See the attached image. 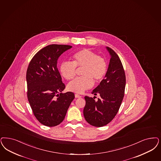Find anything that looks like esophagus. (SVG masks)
<instances>
[{
    "label": "esophagus",
    "mask_w": 161,
    "mask_h": 161,
    "mask_svg": "<svg viewBox=\"0 0 161 161\" xmlns=\"http://www.w3.org/2000/svg\"><path fill=\"white\" fill-rule=\"evenodd\" d=\"M75 97L76 98H80V97H81V96H80V95H79L77 93H76V94H75Z\"/></svg>",
    "instance_id": "1"
}]
</instances>
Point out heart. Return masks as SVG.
<instances>
[{"label":"heart","mask_w":161,"mask_h":161,"mask_svg":"<svg viewBox=\"0 0 161 161\" xmlns=\"http://www.w3.org/2000/svg\"><path fill=\"white\" fill-rule=\"evenodd\" d=\"M72 62L64 61L59 67L62 76L67 80H71L76 75V68H81V75L68 84V89L75 93H81L91 88L96 83L100 82L105 77L107 71L105 59L97 55L89 49H83L75 53L71 56Z\"/></svg>","instance_id":"b5f03b06"}]
</instances>
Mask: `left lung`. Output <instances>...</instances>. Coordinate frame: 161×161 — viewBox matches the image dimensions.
<instances>
[{
	"label": "left lung",
	"instance_id": "left-lung-1",
	"mask_svg": "<svg viewBox=\"0 0 161 161\" xmlns=\"http://www.w3.org/2000/svg\"><path fill=\"white\" fill-rule=\"evenodd\" d=\"M111 59L105 78L93 90L92 94H99L100 98L87 96L84 97L86 105L83 114L90 125L100 127L105 126L114 118L121 105L125 87L126 78L119 56L111 48L106 47Z\"/></svg>",
	"mask_w": 161,
	"mask_h": 161
}]
</instances>
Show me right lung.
<instances>
[{"label": "right lung", "instance_id": "right-lung-1", "mask_svg": "<svg viewBox=\"0 0 161 161\" xmlns=\"http://www.w3.org/2000/svg\"><path fill=\"white\" fill-rule=\"evenodd\" d=\"M71 47L64 44L48 45L39 50L28 65V102L36 119L47 127H55L63 121L75 98L72 92L62 93L65 85L57 68L58 58Z\"/></svg>", "mask_w": 161, "mask_h": 161}]
</instances>
